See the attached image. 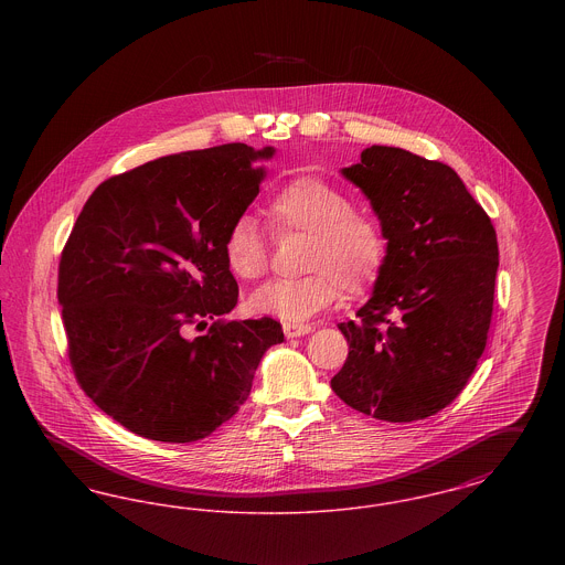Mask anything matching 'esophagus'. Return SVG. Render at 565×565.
Segmentation results:
<instances>
[{"mask_svg":"<svg viewBox=\"0 0 565 565\" xmlns=\"http://www.w3.org/2000/svg\"><path fill=\"white\" fill-rule=\"evenodd\" d=\"M309 332H313V326H311V323H284V334H286L288 339H296V337H305V334H309Z\"/></svg>","mask_w":565,"mask_h":565,"instance_id":"1","label":"esophagus"}]
</instances>
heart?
Listing matches in <instances>:
<instances>
[{
  "instance_id": "1",
  "label": "heart",
  "mask_w": 565,
  "mask_h": 565,
  "mask_svg": "<svg viewBox=\"0 0 565 565\" xmlns=\"http://www.w3.org/2000/svg\"><path fill=\"white\" fill-rule=\"evenodd\" d=\"M277 237L309 235L302 256L307 275L277 279L256 290L249 307L286 322H302L337 305L343 295L366 292L387 258V237L375 215L358 212L350 194L322 178L302 175L277 190L265 207ZM222 254L231 273L260 279L270 265L269 239L252 215H237L224 237Z\"/></svg>"
}]
</instances>
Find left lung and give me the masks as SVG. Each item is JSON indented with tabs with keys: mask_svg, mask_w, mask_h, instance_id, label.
<instances>
[{
	"mask_svg": "<svg viewBox=\"0 0 565 565\" xmlns=\"http://www.w3.org/2000/svg\"><path fill=\"white\" fill-rule=\"evenodd\" d=\"M341 173L371 199L387 258L358 322L339 323L350 355L330 385L375 419H426L456 401L483 355L495 228L445 162L371 146Z\"/></svg>",
	"mask_w": 565,
	"mask_h": 565,
	"instance_id": "obj_1",
	"label": "left lung"
}]
</instances>
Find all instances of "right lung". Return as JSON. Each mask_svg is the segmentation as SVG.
Segmentation results:
<instances>
[{"label": "right lung", "mask_w": 565, "mask_h": 565, "mask_svg": "<svg viewBox=\"0 0 565 565\" xmlns=\"http://www.w3.org/2000/svg\"><path fill=\"white\" fill-rule=\"evenodd\" d=\"M273 152L224 143L162 157L102 182L84 203L56 298L76 381L127 430L161 443L210 436L284 341L270 318L206 327L237 305L222 237L260 190L265 169L252 162Z\"/></svg>", "instance_id": "add662e5"}]
</instances>
